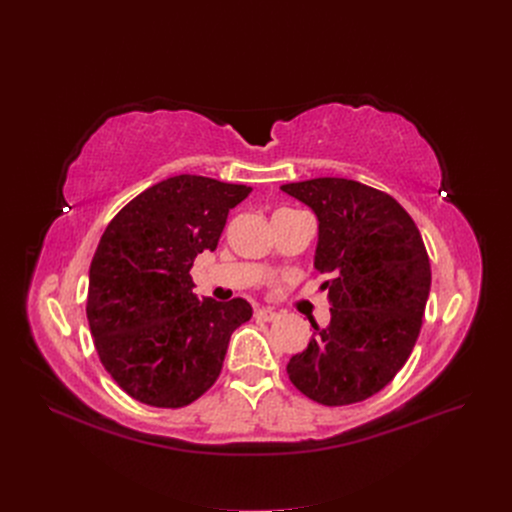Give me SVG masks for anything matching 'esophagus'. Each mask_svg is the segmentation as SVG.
<instances>
[{"label": "esophagus", "instance_id": "34e87169", "mask_svg": "<svg viewBox=\"0 0 512 512\" xmlns=\"http://www.w3.org/2000/svg\"><path fill=\"white\" fill-rule=\"evenodd\" d=\"M255 317L261 321H274V319H278V313L272 309H257Z\"/></svg>", "mask_w": 512, "mask_h": 512}]
</instances>
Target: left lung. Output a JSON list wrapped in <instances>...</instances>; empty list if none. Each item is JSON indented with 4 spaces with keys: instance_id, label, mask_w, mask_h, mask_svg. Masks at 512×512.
I'll use <instances>...</instances> for the list:
<instances>
[{
    "instance_id": "obj_1",
    "label": "left lung",
    "mask_w": 512,
    "mask_h": 512,
    "mask_svg": "<svg viewBox=\"0 0 512 512\" xmlns=\"http://www.w3.org/2000/svg\"><path fill=\"white\" fill-rule=\"evenodd\" d=\"M319 222L315 270L330 274L332 319L288 365V378L326 407L361 402L386 388L411 357L432 267L419 228L390 195L346 178L280 186Z\"/></svg>"
}]
</instances>
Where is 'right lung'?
<instances>
[{
    "mask_svg": "<svg viewBox=\"0 0 512 512\" xmlns=\"http://www.w3.org/2000/svg\"><path fill=\"white\" fill-rule=\"evenodd\" d=\"M251 191L180 174L107 224L89 270L87 319L105 371L134 400L180 409L218 380L230 336L253 309L245 299H197L191 267L215 251L228 211Z\"/></svg>",
    "mask_w": 512,
    "mask_h": 512,
    "instance_id": "obj_1",
    "label": "right lung"
}]
</instances>
